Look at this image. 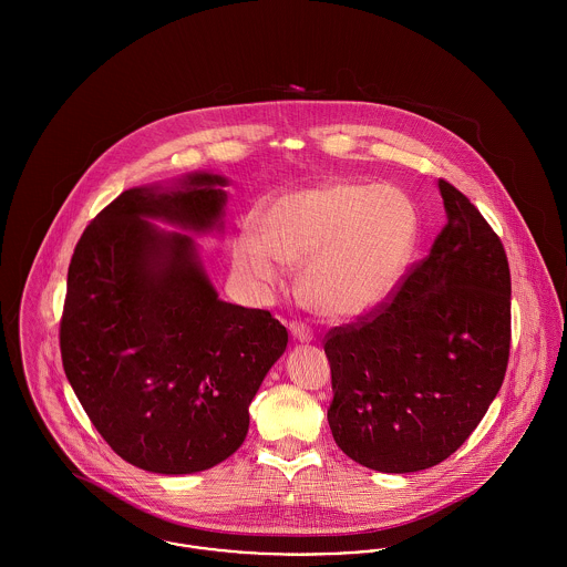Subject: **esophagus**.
Returning <instances> with one entry per match:
<instances>
[{
  "label": "esophagus",
  "instance_id": "obj_1",
  "mask_svg": "<svg viewBox=\"0 0 567 567\" xmlns=\"http://www.w3.org/2000/svg\"><path fill=\"white\" fill-rule=\"evenodd\" d=\"M290 333H292V338H295V340H299V342H310V340L315 338L312 329H310L308 324L303 323L290 324Z\"/></svg>",
  "mask_w": 567,
  "mask_h": 567
}]
</instances>
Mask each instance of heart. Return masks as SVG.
Returning a JSON list of instances; mask_svg holds the SVG:
<instances>
[{"mask_svg":"<svg viewBox=\"0 0 567 567\" xmlns=\"http://www.w3.org/2000/svg\"><path fill=\"white\" fill-rule=\"evenodd\" d=\"M243 231L234 264L261 290L301 266L297 292L321 319L347 323L375 312L402 281L419 236V212L404 189L333 178L277 196Z\"/></svg>","mask_w":567,"mask_h":567,"instance_id":"1","label":"heart"}]
</instances>
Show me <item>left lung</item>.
I'll use <instances>...</instances> for the list:
<instances>
[{
    "instance_id": "obj_1",
    "label": "left lung",
    "mask_w": 567,
    "mask_h": 567,
    "mask_svg": "<svg viewBox=\"0 0 567 567\" xmlns=\"http://www.w3.org/2000/svg\"><path fill=\"white\" fill-rule=\"evenodd\" d=\"M447 223L360 323L329 331L327 421L355 463L410 474L452 456L495 400L511 347V272L483 214L439 181Z\"/></svg>"
}]
</instances>
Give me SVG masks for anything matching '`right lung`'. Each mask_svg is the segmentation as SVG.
<instances>
[{
  "instance_id": "1",
  "label": "right lung",
  "mask_w": 567,
  "mask_h": 567,
  "mask_svg": "<svg viewBox=\"0 0 567 567\" xmlns=\"http://www.w3.org/2000/svg\"><path fill=\"white\" fill-rule=\"evenodd\" d=\"M227 185L223 174L192 172L131 187L91 220L72 255L65 375L113 452L153 474H196L229 458L288 344L270 312L218 297L192 238L225 229Z\"/></svg>"
}]
</instances>
